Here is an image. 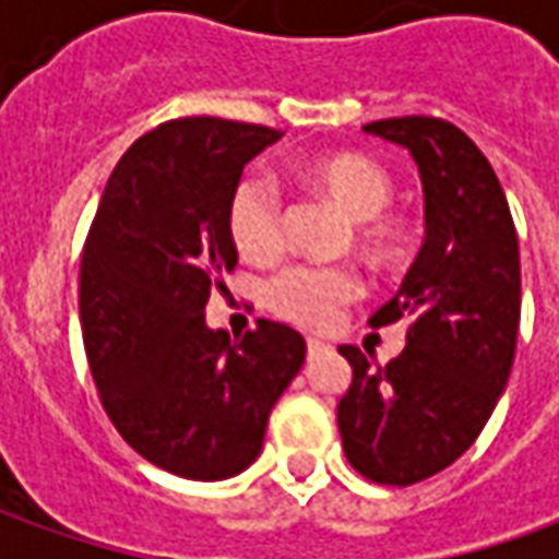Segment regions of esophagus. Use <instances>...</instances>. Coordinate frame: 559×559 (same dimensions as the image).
Here are the masks:
<instances>
[{
    "label": "esophagus",
    "mask_w": 559,
    "mask_h": 559,
    "mask_svg": "<svg viewBox=\"0 0 559 559\" xmlns=\"http://www.w3.org/2000/svg\"><path fill=\"white\" fill-rule=\"evenodd\" d=\"M323 352H330V345L323 338H308V357L323 355Z\"/></svg>",
    "instance_id": "34e87169"
}]
</instances>
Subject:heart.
<instances>
[{
    "label": "heart",
    "mask_w": 559,
    "mask_h": 559,
    "mask_svg": "<svg viewBox=\"0 0 559 559\" xmlns=\"http://www.w3.org/2000/svg\"><path fill=\"white\" fill-rule=\"evenodd\" d=\"M311 183L326 192L345 217L364 233V246L376 261L395 254L401 242V224L385 217L395 195L392 174L367 155L338 152L308 164ZM229 236L239 254L251 264H270L283 251V204L280 189L264 174H248L229 199ZM360 276L348 267L298 264L270 280V311L305 330H330L342 317V308L360 295Z\"/></svg>",
    "instance_id": "heart-1"
}]
</instances>
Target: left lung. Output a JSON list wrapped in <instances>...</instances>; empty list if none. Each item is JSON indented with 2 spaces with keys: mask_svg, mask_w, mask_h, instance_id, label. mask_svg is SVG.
<instances>
[{
  "mask_svg": "<svg viewBox=\"0 0 559 559\" xmlns=\"http://www.w3.org/2000/svg\"><path fill=\"white\" fill-rule=\"evenodd\" d=\"M417 164L426 239L401 289L370 317L404 320V352L373 367L355 345L335 407L345 457L382 485H414L461 457L504 392L520 330V242L504 189L476 142L436 118L373 120Z\"/></svg>",
  "mask_w": 559,
  "mask_h": 559,
  "instance_id": "left-lung-1",
  "label": "left lung"
}]
</instances>
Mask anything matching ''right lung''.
I'll list each match as a JSON object with an SVG mask.
<instances>
[{"instance_id": "add662e5", "label": "right lung", "mask_w": 559, "mask_h": 559, "mask_svg": "<svg viewBox=\"0 0 559 559\" xmlns=\"http://www.w3.org/2000/svg\"><path fill=\"white\" fill-rule=\"evenodd\" d=\"M280 130L224 118L167 120L133 142L102 192L80 261L90 370L123 441L148 463L217 483L258 461L305 338L258 320L229 342L204 305L236 264L229 199Z\"/></svg>"}]
</instances>
